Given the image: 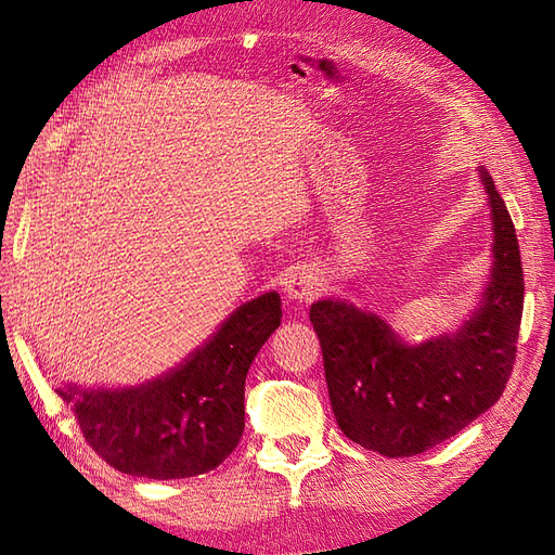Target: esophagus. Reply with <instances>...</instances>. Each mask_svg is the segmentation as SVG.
<instances>
[{
	"label": "esophagus",
	"instance_id": "1",
	"mask_svg": "<svg viewBox=\"0 0 555 555\" xmlns=\"http://www.w3.org/2000/svg\"><path fill=\"white\" fill-rule=\"evenodd\" d=\"M326 287L324 278L312 268H296L287 278H284V298L292 304H312L314 298L322 296Z\"/></svg>",
	"mask_w": 555,
	"mask_h": 555
}]
</instances>
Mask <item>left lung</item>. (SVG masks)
<instances>
[{
    "label": "left lung",
    "instance_id": "left-lung-1",
    "mask_svg": "<svg viewBox=\"0 0 555 555\" xmlns=\"http://www.w3.org/2000/svg\"><path fill=\"white\" fill-rule=\"evenodd\" d=\"M493 212V275L481 308L453 335L405 345L373 312L317 300L310 322L324 354L328 398L351 442L408 459L453 438L505 391L524 314V268L514 222L481 169Z\"/></svg>",
    "mask_w": 555,
    "mask_h": 555
}]
</instances>
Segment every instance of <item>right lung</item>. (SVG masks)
<instances>
[{
	"label": "right lung",
	"mask_w": 555,
	"mask_h": 555,
	"mask_svg": "<svg viewBox=\"0 0 555 555\" xmlns=\"http://www.w3.org/2000/svg\"><path fill=\"white\" fill-rule=\"evenodd\" d=\"M282 317L275 292L233 312L212 340L176 371L125 391L64 386L82 438L131 477L206 475L238 447L245 430V377Z\"/></svg>",
	"instance_id": "right-lung-1"
}]
</instances>
